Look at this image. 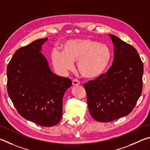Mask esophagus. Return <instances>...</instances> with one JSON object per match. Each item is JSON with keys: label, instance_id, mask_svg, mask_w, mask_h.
I'll return each mask as SVG.
<instances>
[{"label": "esophagus", "instance_id": "esophagus-1", "mask_svg": "<svg viewBox=\"0 0 150 150\" xmlns=\"http://www.w3.org/2000/svg\"><path fill=\"white\" fill-rule=\"evenodd\" d=\"M80 84V82L79 80H78L76 79H74L72 80V85L73 86H77V85H79Z\"/></svg>", "mask_w": 150, "mask_h": 150}]
</instances>
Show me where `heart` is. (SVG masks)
I'll return each mask as SVG.
<instances>
[{
	"label": "heart",
	"mask_w": 150,
	"mask_h": 150,
	"mask_svg": "<svg viewBox=\"0 0 150 150\" xmlns=\"http://www.w3.org/2000/svg\"><path fill=\"white\" fill-rule=\"evenodd\" d=\"M63 52L54 50L52 62L60 72L64 73L74 68L78 62L80 74L87 79H96L105 72L111 59V51L105 44L84 38L72 39L64 43Z\"/></svg>",
	"instance_id": "obj_1"
}]
</instances>
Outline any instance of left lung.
I'll return each instance as SVG.
<instances>
[{
	"label": "left lung",
	"instance_id": "left-lung-1",
	"mask_svg": "<svg viewBox=\"0 0 150 150\" xmlns=\"http://www.w3.org/2000/svg\"><path fill=\"white\" fill-rule=\"evenodd\" d=\"M114 45L112 66L100 76L84 84L91 116L108 122L132 111L142 91L144 66L134 47L109 35Z\"/></svg>",
	"mask_w": 150,
	"mask_h": 150
}]
</instances>
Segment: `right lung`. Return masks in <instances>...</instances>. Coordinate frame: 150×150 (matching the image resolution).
<instances>
[{"label":"right lung","mask_w":150,"mask_h":150,"mask_svg":"<svg viewBox=\"0 0 150 150\" xmlns=\"http://www.w3.org/2000/svg\"><path fill=\"white\" fill-rule=\"evenodd\" d=\"M47 38L18 49L7 66V91L21 116L43 127L56 125L61 119L62 98L72 86L68 78L52 72L41 53Z\"/></svg>","instance_id":"1"}]
</instances>
